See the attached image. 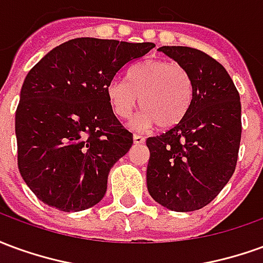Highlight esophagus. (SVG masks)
Masks as SVG:
<instances>
[{
  "label": "esophagus",
  "instance_id": "obj_1",
  "mask_svg": "<svg viewBox=\"0 0 263 263\" xmlns=\"http://www.w3.org/2000/svg\"><path fill=\"white\" fill-rule=\"evenodd\" d=\"M134 142L137 143V145H141V143L145 142V137H142V135H138V134H135V135H134Z\"/></svg>",
  "mask_w": 263,
  "mask_h": 263
}]
</instances>
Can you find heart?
I'll use <instances>...</instances> for the list:
<instances>
[{
  "mask_svg": "<svg viewBox=\"0 0 263 263\" xmlns=\"http://www.w3.org/2000/svg\"><path fill=\"white\" fill-rule=\"evenodd\" d=\"M193 79L184 66L166 60L149 59L128 71V81L114 79L108 83L107 97L118 118H129L138 105L143 114L138 128L156 125L169 129L182 122L193 98Z\"/></svg>",
  "mask_w": 263,
  "mask_h": 263,
  "instance_id": "heart-1",
  "label": "heart"
}]
</instances>
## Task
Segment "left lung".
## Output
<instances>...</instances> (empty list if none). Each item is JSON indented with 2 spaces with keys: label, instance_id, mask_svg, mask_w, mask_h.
<instances>
[{
  "label": "left lung",
  "instance_id": "obj_1",
  "mask_svg": "<svg viewBox=\"0 0 263 263\" xmlns=\"http://www.w3.org/2000/svg\"><path fill=\"white\" fill-rule=\"evenodd\" d=\"M193 79V98L182 122L146 139L148 192L179 213L203 209L235 171L241 142V101L234 81L215 59L187 46H162Z\"/></svg>",
  "mask_w": 263,
  "mask_h": 263
}]
</instances>
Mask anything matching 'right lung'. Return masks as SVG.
Returning a JSON list of instances; mask_svg holds the SVG:
<instances>
[{
	"instance_id": "right-lung-1",
	"label": "right lung",
	"mask_w": 263,
	"mask_h": 263,
	"mask_svg": "<svg viewBox=\"0 0 263 263\" xmlns=\"http://www.w3.org/2000/svg\"><path fill=\"white\" fill-rule=\"evenodd\" d=\"M154 48L77 37L52 49L26 74L15 114L18 169L41 201L67 213L101 201L111 167L134 142L112 112L107 87Z\"/></svg>"
}]
</instances>
